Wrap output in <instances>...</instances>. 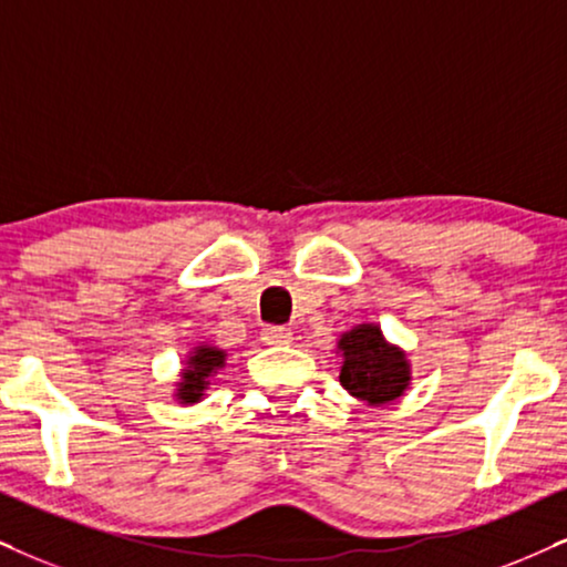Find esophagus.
I'll use <instances>...</instances> for the list:
<instances>
[{
    "mask_svg": "<svg viewBox=\"0 0 567 567\" xmlns=\"http://www.w3.org/2000/svg\"><path fill=\"white\" fill-rule=\"evenodd\" d=\"M261 340L267 342V346H290V342H292V332H290L288 327L269 324V327H264Z\"/></svg>",
    "mask_w": 567,
    "mask_h": 567,
    "instance_id": "1",
    "label": "esophagus"
}]
</instances>
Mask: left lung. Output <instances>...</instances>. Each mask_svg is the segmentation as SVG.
I'll return each mask as SVG.
<instances>
[{"instance_id":"obj_1","label":"left lung","mask_w":567,"mask_h":567,"mask_svg":"<svg viewBox=\"0 0 567 567\" xmlns=\"http://www.w3.org/2000/svg\"><path fill=\"white\" fill-rule=\"evenodd\" d=\"M337 348L342 353L340 384L369 405L392 403L411 382V363L405 361V353L390 346L374 324L350 329L340 337Z\"/></svg>"}]
</instances>
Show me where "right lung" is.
<instances>
[{
    "mask_svg": "<svg viewBox=\"0 0 567 567\" xmlns=\"http://www.w3.org/2000/svg\"><path fill=\"white\" fill-rule=\"evenodd\" d=\"M225 367V350L212 346H198L188 358V367L183 371V382L177 384V400L185 405L198 403L206 390V379L217 374V369Z\"/></svg>",
    "mask_w": 567,
    "mask_h": 567,
    "instance_id": "add662e5",
    "label": "right lung"
}]
</instances>
